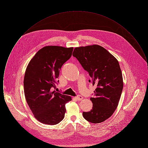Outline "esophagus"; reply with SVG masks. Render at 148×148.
<instances>
[{
    "instance_id": "esophagus-1",
    "label": "esophagus",
    "mask_w": 148,
    "mask_h": 148,
    "mask_svg": "<svg viewBox=\"0 0 148 148\" xmlns=\"http://www.w3.org/2000/svg\"><path fill=\"white\" fill-rule=\"evenodd\" d=\"M75 98H76V99L77 100L80 101V100H83V97L82 96H81V95H77V97Z\"/></svg>"
}]
</instances>
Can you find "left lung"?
I'll use <instances>...</instances> for the list:
<instances>
[{"mask_svg": "<svg viewBox=\"0 0 148 148\" xmlns=\"http://www.w3.org/2000/svg\"><path fill=\"white\" fill-rule=\"evenodd\" d=\"M73 56L89 73V82L97 86L94 98H90L92 109L83 112V117L92 123L104 121L116 109L123 88L119 62L107 50L98 45L77 47Z\"/></svg>", "mask_w": 148, "mask_h": 148, "instance_id": "left-lung-1", "label": "left lung"}]
</instances>
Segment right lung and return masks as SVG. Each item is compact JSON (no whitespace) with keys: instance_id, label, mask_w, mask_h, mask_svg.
Here are the masks:
<instances>
[{"instance_id":"add662e5","label":"right lung","mask_w":148,"mask_h":148,"mask_svg":"<svg viewBox=\"0 0 148 148\" xmlns=\"http://www.w3.org/2000/svg\"><path fill=\"white\" fill-rule=\"evenodd\" d=\"M73 50V47L46 46L35 54L27 67L25 97L34 117L42 123L56 125L64 118L65 104L71 98L53 88H56L60 70L70 59Z\"/></svg>"}]
</instances>
